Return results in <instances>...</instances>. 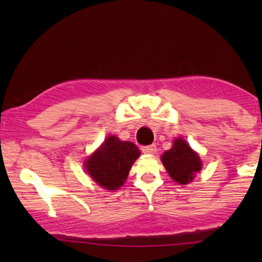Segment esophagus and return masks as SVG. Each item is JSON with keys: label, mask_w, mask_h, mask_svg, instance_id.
Returning a JSON list of instances; mask_svg holds the SVG:
<instances>
[{"label": "esophagus", "mask_w": 262, "mask_h": 262, "mask_svg": "<svg viewBox=\"0 0 262 262\" xmlns=\"http://www.w3.org/2000/svg\"><path fill=\"white\" fill-rule=\"evenodd\" d=\"M141 150H142V152H144V154H149V155H152V154H155V152H156V145L151 144V145L142 146Z\"/></svg>", "instance_id": "esophagus-1"}]
</instances>
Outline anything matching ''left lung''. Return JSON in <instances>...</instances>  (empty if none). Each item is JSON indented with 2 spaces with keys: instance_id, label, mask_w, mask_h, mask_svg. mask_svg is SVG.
<instances>
[{
  "instance_id": "obj_1",
  "label": "left lung",
  "mask_w": 262,
  "mask_h": 262,
  "mask_svg": "<svg viewBox=\"0 0 262 262\" xmlns=\"http://www.w3.org/2000/svg\"><path fill=\"white\" fill-rule=\"evenodd\" d=\"M162 163L175 182L186 185L193 180L196 171L202 169V161L182 138L174 141V145L161 157Z\"/></svg>"
}]
</instances>
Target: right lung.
<instances>
[{"mask_svg":"<svg viewBox=\"0 0 262 262\" xmlns=\"http://www.w3.org/2000/svg\"><path fill=\"white\" fill-rule=\"evenodd\" d=\"M139 155L141 151L134 143L123 142L116 136H110L87 160L85 169L100 186L114 191L123 186Z\"/></svg>","mask_w":262,"mask_h":262,"instance_id":"obj_1","label":"right lung"}]
</instances>
